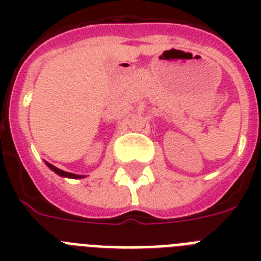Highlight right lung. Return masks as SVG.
<instances>
[{
	"label": "right lung",
	"mask_w": 261,
	"mask_h": 261,
	"mask_svg": "<svg viewBox=\"0 0 261 261\" xmlns=\"http://www.w3.org/2000/svg\"><path fill=\"white\" fill-rule=\"evenodd\" d=\"M45 165L48 166V167L52 170L55 174H57L59 176H62V177H69V179H84V177H86L85 175H77V174H71V172H66V171H62V170H60V168L55 167L53 165H50L49 162H45Z\"/></svg>",
	"instance_id": "1"
}]
</instances>
